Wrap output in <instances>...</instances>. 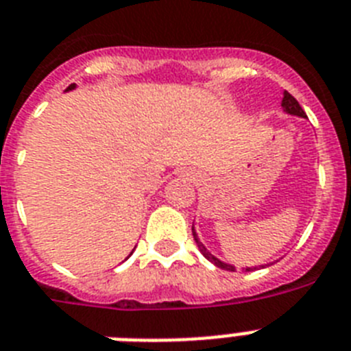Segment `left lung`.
<instances>
[{"mask_svg": "<svg viewBox=\"0 0 351 351\" xmlns=\"http://www.w3.org/2000/svg\"><path fill=\"white\" fill-rule=\"evenodd\" d=\"M282 107H283V112H287V114H292V117H300V118H306L305 111L301 109V106L298 104L296 98L292 97L291 93H287V91L283 93ZM192 233H193V240H195L197 247H199V251L204 254V258H208L211 263H215L217 267L224 269V271H234L233 265H230V263H226V262H222V260H219L217 256H213V254H211L206 247H204V244H202L201 240L197 239V233H195V228H193V224H192ZM260 267H265V265H260ZM253 269H256V267H245V271H253Z\"/></svg>", "mask_w": 351, "mask_h": 351, "instance_id": "1", "label": "left lung"}]
</instances>
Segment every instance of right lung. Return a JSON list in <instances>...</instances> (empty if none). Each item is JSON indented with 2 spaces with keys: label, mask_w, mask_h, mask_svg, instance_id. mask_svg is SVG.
Instances as JSON below:
<instances>
[{
  "label": "right lung",
  "mask_w": 351,
  "mask_h": 351,
  "mask_svg": "<svg viewBox=\"0 0 351 351\" xmlns=\"http://www.w3.org/2000/svg\"><path fill=\"white\" fill-rule=\"evenodd\" d=\"M71 89H75V84H71V86H68V89H66V91H71Z\"/></svg>",
  "instance_id": "add662e5"
}]
</instances>
